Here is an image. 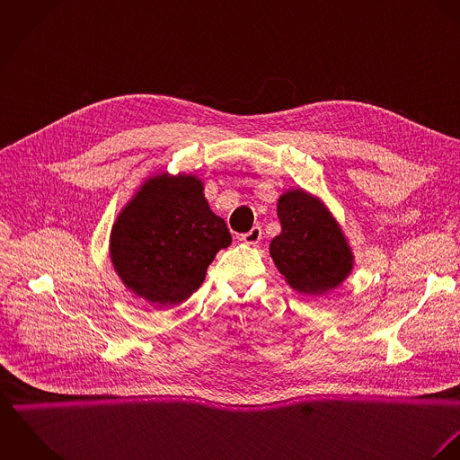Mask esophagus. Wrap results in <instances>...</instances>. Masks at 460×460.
Segmentation results:
<instances>
[{"label": "esophagus", "mask_w": 460, "mask_h": 460, "mask_svg": "<svg viewBox=\"0 0 460 460\" xmlns=\"http://www.w3.org/2000/svg\"><path fill=\"white\" fill-rule=\"evenodd\" d=\"M261 237H262V230L261 226H253L248 234H243L241 235V241L248 246H257L261 243Z\"/></svg>", "instance_id": "34e87169"}]
</instances>
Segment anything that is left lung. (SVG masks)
Returning <instances> with one entry per match:
<instances>
[{"label":"left lung","instance_id":"obj_1","mask_svg":"<svg viewBox=\"0 0 460 460\" xmlns=\"http://www.w3.org/2000/svg\"><path fill=\"white\" fill-rule=\"evenodd\" d=\"M276 210L281 232L269 253L290 288L324 296L340 287L354 269V253L326 203L297 188L279 195Z\"/></svg>","mask_w":460,"mask_h":460}]
</instances>
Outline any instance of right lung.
<instances>
[{
    "label": "right lung",
    "mask_w": 460,
    "mask_h": 460,
    "mask_svg": "<svg viewBox=\"0 0 460 460\" xmlns=\"http://www.w3.org/2000/svg\"><path fill=\"white\" fill-rule=\"evenodd\" d=\"M191 173L150 175L119 212L110 259L124 287L152 306L184 303L232 235Z\"/></svg>",
    "instance_id": "right-lung-1"
}]
</instances>
